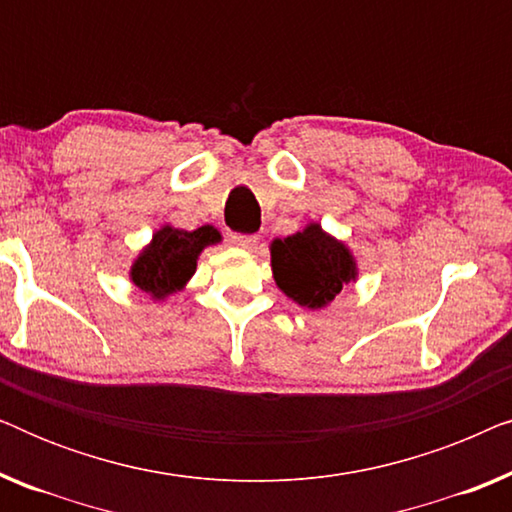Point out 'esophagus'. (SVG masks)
<instances>
[{
  "instance_id": "esophagus-1",
  "label": "esophagus",
  "mask_w": 512,
  "mask_h": 512,
  "mask_svg": "<svg viewBox=\"0 0 512 512\" xmlns=\"http://www.w3.org/2000/svg\"><path fill=\"white\" fill-rule=\"evenodd\" d=\"M228 240L233 247H240V249H251L254 244L258 242V235H242V233H230Z\"/></svg>"
}]
</instances>
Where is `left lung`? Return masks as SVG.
<instances>
[{
    "label": "left lung",
    "mask_w": 512,
    "mask_h": 512,
    "mask_svg": "<svg viewBox=\"0 0 512 512\" xmlns=\"http://www.w3.org/2000/svg\"><path fill=\"white\" fill-rule=\"evenodd\" d=\"M272 277L293 303L307 310H321L342 286L356 279V261L345 244L310 223L300 233L272 240Z\"/></svg>",
    "instance_id": "left-lung-1"
}]
</instances>
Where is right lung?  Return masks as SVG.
<instances>
[{"label":"right lung","instance_id":"obj_1","mask_svg":"<svg viewBox=\"0 0 512 512\" xmlns=\"http://www.w3.org/2000/svg\"><path fill=\"white\" fill-rule=\"evenodd\" d=\"M221 233L214 226L179 230L163 226L142 249L130 268V279L137 289L153 300H165L186 286L198 268V256L209 244H219Z\"/></svg>","mask_w":512,"mask_h":512}]
</instances>
